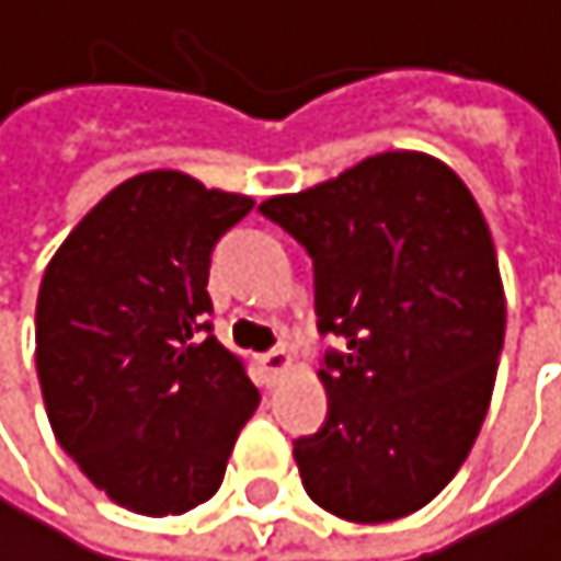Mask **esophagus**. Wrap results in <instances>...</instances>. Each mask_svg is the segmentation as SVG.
I'll return each instance as SVG.
<instances>
[{"label":"esophagus","instance_id":"1","mask_svg":"<svg viewBox=\"0 0 561 561\" xmlns=\"http://www.w3.org/2000/svg\"><path fill=\"white\" fill-rule=\"evenodd\" d=\"M259 363H262V370L275 380V377H283V374H289V366H293V356L286 353V350H268V353H262L259 356Z\"/></svg>","mask_w":561,"mask_h":561}]
</instances>
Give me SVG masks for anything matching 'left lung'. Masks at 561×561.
<instances>
[{"mask_svg": "<svg viewBox=\"0 0 561 561\" xmlns=\"http://www.w3.org/2000/svg\"><path fill=\"white\" fill-rule=\"evenodd\" d=\"M309 252L330 411L293 455L309 499L393 522L458 474L488 414L505 289L488 221L437 158L390 150L259 205Z\"/></svg>", "mask_w": 561, "mask_h": 561, "instance_id": "left-lung-1", "label": "left lung"}]
</instances>
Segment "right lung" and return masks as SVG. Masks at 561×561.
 Here are the masks:
<instances>
[{
  "mask_svg": "<svg viewBox=\"0 0 561 561\" xmlns=\"http://www.w3.org/2000/svg\"><path fill=\"white\" fill-rule=\"evenodd\" d=\"M252 205L181 171H147L117 184L46 265L36 374L53 434L137 515L208 502L259 407L208 319L211 249Z\"/></svg>",
  "mask_w": 561,
  "mask_h": 561,
  "instance_id": "obj_1",
  "label": "right lung"
}]
</instances>
